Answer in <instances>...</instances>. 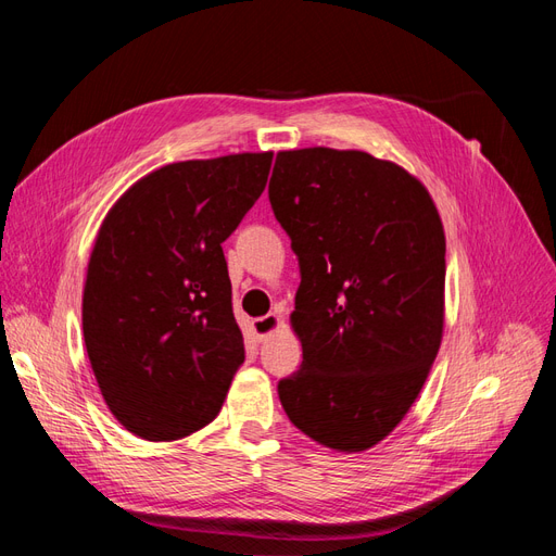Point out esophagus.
I'll list each match as a JSON object with an SVG mask.
<instances>
[{
	"label": "esophagus",
	"instance_id": "esophagus-1",
	"mask_svg": "<svg viewBox=\"0 0 556 556\" xmlns=\"http://www.w3.org/2000/svg\"><path fill=\"white\" fill-rule=\"evenodd\" d=\"M282 327V319L278 313H268L264 317L252 319V331H255L257 341H266L268 336H274Z\"/></svg>",
	"mask_w": 556,
	"mask_h": 556
}]
</instances>
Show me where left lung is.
Listing matches in <instances>:
<instances>
[{
    "label": "left lung",
    "mask_w": 556,
    "mask_h": 556,
    "mask_svg": "<svg viewBox=\"0 0 556 556\" xmlns=\"http://www.w3.org/2000/svg\"><path fill=\"white\" fill-rule=\"evenodd\" d=\"M301 282L304 362L278 382L290 422L333 452L384 441L422 392L445 325V229L422 180L392 160L280 150L268 182Z\"/></svg>",
    "instance_id": "8db88e82"
}]
</instances>
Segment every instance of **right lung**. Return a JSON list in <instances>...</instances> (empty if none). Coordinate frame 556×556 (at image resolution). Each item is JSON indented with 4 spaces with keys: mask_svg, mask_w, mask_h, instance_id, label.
I'll list each match as a JSON object with an SVG mask.
<instances>
[{
    "mask_svg": "<svg viewBox=\"0 0 556 556\" xmlns=\"http://www.w3.org/2000/svg\"><path fill=\"white\" fill-rule=\"evenodd\" d=\"M274 153L185 160L109 208L83 288V339L109 410L143 441L213 422L245 359L223 243L266 188Z\"/></svg>",
    "mask_w": 556,
    "mask_h": 556,
    "instance_id": "add662e5",
    "label": "right lung"
}]
</instances>
